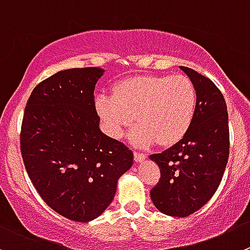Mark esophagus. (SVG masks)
I'll list each match as a JSON object with an SVG mask.
<instances>
[{"label":"esophagus","instance_id":"34e87169","mask_svg":"<svg viewBox=\"0 0 250 250\" xmlns=\"http://www.w3.org/2000/svg\"><path fill=\"white\" fill-rule=\"evenodd\" d=\"M146 154L145 153H140V152H134V158L136 162H141V161H144L145 158H146Z\"/></svg>","mask_w":250,"mask_h":250}]
</instances>
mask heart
<instances>
[{
    "instance_id": "heart-1",
    "label": "heart",
    "mask_w": 250,
    "mask_h": 250,
    "mask_svg": "<svg viewBox=\"0 0 250 250\" xmlns=\"http://www.w3.org/2000/svg\"><path fill=\"white\" fill-rule=\"evenodd\" d=\"M196 103L194 83L185 76L146 75L119 82L111 96L96 99V109L111 139L120 140L136 120L139 124L130 132L132 145L172 146L189 131Z\"/></svg>"
}]
</instances>
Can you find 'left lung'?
I'll return each mask as SVG.
<instances>
[{
    "label": "left lung",
    "instance_id": "left-lung-1",
    "mask_svg": "<svg viewBox=\"0 0 250 250\" xmlns=\"http://www.w3.org/2000/svg\"><path fill=\"white\" fill-rule=\"evenodd\" d=\"M195 85L196 113L189 131L162 153L149 156L161 178L151 190V200L162 213L187 217L203 208L222 180L229 153L228 113L215 83L180 66Z\"/></svg>",
    "mask_w": 250,
    "mask_h": 250
}]
</instances>
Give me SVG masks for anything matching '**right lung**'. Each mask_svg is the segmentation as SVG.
<instances>
[{
	"mask_svg": "<svg viewBox=\"0 0 250 250\" xmlns=\"http://www.w3.org/2000/svg\"><path fill=\"white\" fill-rule=\"evenodd\" d=\"M104 70H63L40 82L25 105L21 152L42 200L68 220L88 222L113 201L134 154L99 129L94 88Z\"/></svg>",
	"mask_w": 250,
	"mask_h": 250,
	"instance_id": "add662e5",
	"label": "right lung"
}]
</instances>
